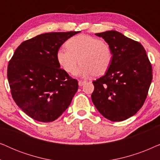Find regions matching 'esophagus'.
Instances as JSON below:
<instances>
[{"instance_id": "1", "label": "esophagus", "mask_w": 160, "mask_h": 160, "mask_svg": "<svg viewBox=\"0 0 160 160\" xmlns=\"http://www.w3.org/2000/svg\"><path fill=\"white\" fill-rule=\"evenodd\" d=\"M86 82L85 81H78V86L79 87H82L84 85Z\"/></svg>"}]
</instances>
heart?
I'll return each mask as SVG.
<instances>
[{"instance_id":"b5f03b06","label":"heart","mask_w":160,"mask_h":160,"mask_svg":"<svg viewBox=\"0 0 160 160\" xmlns=\"http://www.w3.org/2000/svg\"><path fill=\"white\" fill-rule=\"evenodd\" d=\"M67 49L58 50V64L67 73H73L78 63L81 65L76 74L82 77L93 75L100 76L108 71L112 62V48L106 41L88 35H78L65 43Z\"/></svg>"}]
</instances>
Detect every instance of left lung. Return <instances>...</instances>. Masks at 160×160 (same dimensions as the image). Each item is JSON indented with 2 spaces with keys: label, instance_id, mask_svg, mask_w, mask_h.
I'll use <instances>...</instances> for the list:
<instances>
[{
  "label": "left lung",
  "instance_id": "obj_1",
  "mask_svg": "<svg viewBox=\"0 0 160 160\" xmlns=\"http://www.w3.org/2000/svg\"><path fill=\"white\" fill-rule=\"evenodd\" d=\"M112 48V62L106 74L92 82V100L105 118L124 121L143 106L152 81V67L138 41L116 30L95 33Z\"/></svg>",
  "mask_w": 160,
  "mask_h": 160
}]
</instances>
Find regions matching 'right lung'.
<instances>
[{"instance_id": "add662e5", "label": "right lung", "mask_w": 160, "mask_h": 160, "mask_svg": "<svg viewBox=\"0 0 160 160\" xmlns=\"http://www.w3.org/2000/svg\"><path fill=\"white\" fill-rule=\"evenodd\" d=\"M78 32L41 34L15 50L8 65V84L16 104L32 119L53 122L71 104L78 82L60 68L56 54L65 41Z\"/></svg>"}]
</instances>
